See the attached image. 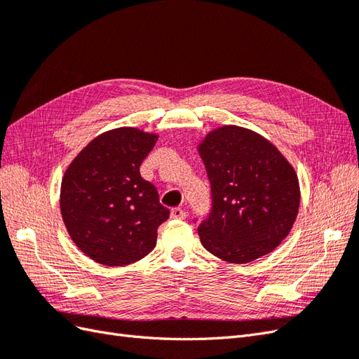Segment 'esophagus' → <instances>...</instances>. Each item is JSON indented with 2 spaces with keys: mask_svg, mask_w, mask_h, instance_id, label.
Listing matches in <instances>:
<instances>
[{
  "mask_svg": "<svg viewBox=\"0 0 359 359\" xmlns=\"http://www.w3.org/2000/svg\"><path fill=\"white\" fill-rule=\"evenodd\" d=\"M170 217H172V219H175V220H184L187 217V212L181 210V208H173L170 211Z\"/></svg>",
  "mask_w": 359,
  "mask_h": 359,
  "instance_id": "obj_1",
  "label": "esophagus"
}]
</instances>
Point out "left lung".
I'll use <instances>...</instances> for the list:
<instances>
[{
	"instance_id": "obj_1",
	"label": "left lung",
	"mask_w": 359,
	"mask_h": 359,
	"mask_svg": "<svg viewBox=\"0 0 359 359\" xmlns=\"http://www.w3.org/2000/svg\"><path fill=\"white\" fill-rule=\"evenodd\" d=\"M212 208L199 227L202 245L231 264L273 252L299 210V182L286 157L259 133L238 126L212 130L198 145Z\"/></svg>"
}]
</instances>
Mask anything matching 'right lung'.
Segmentation results:
<instances>
[{
    "instance_id": "right-lung-1",
    "label": "right lung",
    "mask_w": 359,
    "mask_h": 359,
    "mask_svg": "<svg viewBox=\"0 0 359 359\" xmlns=\"http://www.w3.org/2000/svg\"><path fill=\"white\" fill-rule=\"evenodd\" d=\"M158 135L119 127L94 137L61 181L60 208L73 243L94 262L124 266L153 252L170 211L139 168Z\"/></svg>"
}]
</instances>
